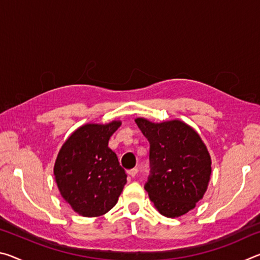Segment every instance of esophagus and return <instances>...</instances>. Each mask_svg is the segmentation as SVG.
<instances>
[{"instance_id":"esophagus-1","label":"esophagus","mask_w":260,"mask_h":260,"mask_svg":"<svg viewBox=\"0 0 260 260\" xmlns=\"http://www.w3.org/2000/svg\"><path fill=\"white\" fill-rule=\"evenodd\" d=\"M138 172H139V170L136 169V167H134V169H132V170H128L127 171V173H128V175H131L132 178H134L136 174H138Z\"/></svg>"}]
</instances>
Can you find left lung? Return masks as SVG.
I'll return each mask as SVG.
<instances>
[{"instance_id":"left-lung-1","label":"left lung","mask_w":260,"mask_h":260,"mask_svg":"<svg viewBox=\"0 0 260 260\" xmlns=\"http://www.w3.org/2000/svg\"><path fill=\"white\" fill-rule=\"evenodd\" d=\"M150 143V174L144 189L159 213L180 217L203 199L211 175V157L200 135L180 120L155 124L135 120Z\"/></svg>"}]
</instances>
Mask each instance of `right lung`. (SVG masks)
I'll return each instance as SVG.
<instances>
[{
    "label": "right lung",
    "instance_id": "add662e5",
    "mask_svg": "<svg viewBox=\"0 0 260 260\" xmlns=\"http://www.w3.org/2000/svg\"><path fill=\"white\" fill-rule=\"evenodd\" d=\"M120 121L87 124L65 141L54 167L63 199L83 217H99L111 210L127 182L118 157L108 147Z\"/></svg>",
    "mask_w": 260,
    "mask_h": 260
}]
</instances>
